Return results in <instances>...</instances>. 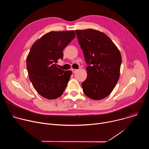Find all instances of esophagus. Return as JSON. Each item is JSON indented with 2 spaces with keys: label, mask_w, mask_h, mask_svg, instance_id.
I'll list each match as a JSON object with an SVG mask.
<instances>
[{
  "label": "esophagus",
  "mask_w": 149,
  "mask_h": 149,
  "mask_svg": "<svg viewBox=\"0 0 149 149\" xmlns=\"http://www.w3.org/2000/svg\"><path fill=\"white\" fill-rule=\"evenodd\" d=\"M72 71L73 73H75V72H76L77 71V70H76V69H72Z\"/></svg>",
  "instance_id": "1"
}]
</instances>
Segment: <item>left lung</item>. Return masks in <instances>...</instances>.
<instances>
[{"mask_svg": "<svg viewBox=\"0 0 149 149\" xmlns=\"http://www.w3.org/2000/svg\"><path fill=\"white\" fill-rule=\"evenodd\" d=\"M85 60L87 77L82 83L84 94L100 100L111 94L120 77L122 62L120 51L104 33L93 29L75 30Z\"/></svg>", "mask_w": 149, "mask_h": 149, "instance_id": "1", "label": "left lung"}]
</instances>
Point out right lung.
<instances>
[{"label":"right lung","mask_w":149,"mask_h":149,"mask_svg":"<svg viewBox=\"0 0 149 149\" xmlns=\"http://www.w3.org/2000/svg\"><path fill=\"white\" fill-rule=\"evenodd\" d=\"M75 37L74 31H51L32 45L26 58L29 78L37 93L43 97L56 99L63 94L72 71L56 67L63 58V50Z\"/></svg>","instance_id":"obj_1"}]
</instances>
